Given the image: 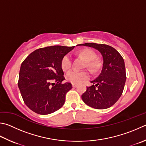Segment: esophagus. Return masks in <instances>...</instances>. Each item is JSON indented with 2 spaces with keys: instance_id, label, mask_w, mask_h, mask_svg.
<instances>
[{
  "instance_id": "34e87169",
  "label": "esophagus",
  "mask_w": 146,
  "mask_h": 146,
  "mask_svg": "<svg viewBox=\"0 0 146 146\" xmlns=\"http://www.w3.org/2000/svg\"><path fill=\"white\" fill-rule=\"evenodd\" d=\"M72 86L73 87H74V88H75V87H76L78 86L77 84H72Z\"/></svg>"
}]
</instances>
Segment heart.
<instances>
[{"instance_id": "1", "label": "heart", "mask_w": 146, "mask_h": 146, "mask_svg": "<svg viewBox=\"0 0 146 146\" xmlns=\"http://www.w3.org/2000/svg\"><path fill=\"white\" fill-rule=\"evenodd\" d=\"M78 55L86 60L87 66L92 72H95L100 68L101 63L99 60L96 59L95 52L89 48H84L78 51ZM72 66V59L69 54L66 55L61 61V68L64 71L70 70ZM90 78V73L87 71L71 70L66 75V79L73 84H78Z\"/></svg>"}]
</instances>
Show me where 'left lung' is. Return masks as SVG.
<instances>
[{
    "mask_svg": "<svg viewBox=\"0 0 146 146\" xmlns=\"http://www.w3.org/2000/svg\"><path fill=\"white\" fill-rule=\"evenodd\" d=\"M94 48L103 57V66L98 76L91 81L82 95L84 102L96 109H106L117 102L123 93L126 76L123 58L113 47L107 44L87 43L78 44Z\"/></svg>",
    "mask_w": 146,
    "mask_h": 146,
    "instance_id": "obj_1",
    "label": "left lung"
}]
</instances>
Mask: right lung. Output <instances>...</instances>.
<instances>
[{
  "label": "right lung",
  "mask_w": 146,
  "mask_h": 146,
  "mask_svg": "<svg viewBox=\"0 0 146 146\" xmlns=\"http://www.w3.org/2000/svg\"><path fill=\"white\" fill-rule=\"evenodd\" d=\"M75 46H51L36 50L21 64L18 88L25 105L38 114L55 112L72 88L65 80L61 61Z\"/></svg>",
  "instance_id": "add662e5"
}]
</instances>
